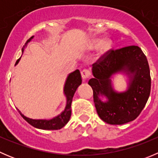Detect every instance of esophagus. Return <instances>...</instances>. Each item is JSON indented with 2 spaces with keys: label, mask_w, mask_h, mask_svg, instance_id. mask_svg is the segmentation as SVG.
Instances as JSON below:
<instances>
[{
  "label": "esophagus",
  "mask_w": 158,
  "mask_h": 158,
  "mask_svg": "<svg viewBox=\"0 0 158 158\" xmlns=\"http://www.w3.org/2000/svg\"><path fill=\"white\" fill-rule=\"evenodd\" d=\"M81 76H82V79L84 80H86L87 79H89L90 77V72H89V69H84L81 71Z\"/></svg>",
  "instance_id": "1"
}]
</instances>
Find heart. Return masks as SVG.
I'll return each instance as SVG.
<instances>
[{"label": "heart", "mask_w": 158, "mask_h": 158, "mask_svg": "<svg viewBox=\"0 0 158 158\" xmlns=\"http://www.w3.org/2000/svg\"><path fill=\"white\" fill-rule=\"evenodd\" d=\"M101 42H102L101 40H96L94 42L93 46L94 47H97V46L100 45ZM109 48H110V42H109V41H106V42H105L104 44H102V50L103 52H104V51H106Z\"/></svg>", "instance_id": "1"}]
</instances>
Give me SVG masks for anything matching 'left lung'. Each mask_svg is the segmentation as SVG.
I'll list each match as a JSON object with an SVG mask.
<instances>
[{"label":"left lung","mask_w":158,"mask_h":158,"mask_svg":"<svg viewBox=\"0 0 158 158\" xmlns=\"http://www.w3.org/2000/svg\"><path fill=\"white\" fill-rule=\"evenodd\" d=\"M94 78L89 85L93 90V99L98 116L110 125H123L135 120L147 103L151 92V79L147 57L141 48L129 46L111 49L92 65ZM133 74L129 89L122 94L114 92L110 77L118 71ZM107 96L109 101L102 103L98 96Z\"/></svg>","instance_id":"left-lung-1"}]
</instances>
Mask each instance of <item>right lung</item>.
<instances>
[{
	"instance_id": "right-lung-1",
	"label": "right lung",
	"mask_w": 158,
	"mask_h": 158,
	"mask_svg": "<svg viewBox=\"0 0 158 158\" xmlns=\"http://www.w3.org/2000/svg\"><path fill=\"white\" fill-rule=\"evenodd\" d=\"M33 38V36H31L29 40H27L25 45L28 42H30ZM23 48H24V46H23ZM23 48L22 49L23 52ZM20 59V58H19L17 60L15 65L18 63ZM81 83H82V78H81L80 72H79V69H76L73 73H70L67 79H66L64 88V92L66 95V99H67L66 109L60 115L54 118L50 119V120H35V119H31L29 118L25 117L18 110L19 112H20V115L23 118L25 121H27L30 125H31L32 126L35 127L36 128L44 129V130H58V129L62 128L69 122L70 116H71V104L72 101H73V95H74L78 86L80 85Z\"/></svg>"
}]
</instances>
